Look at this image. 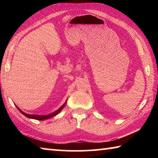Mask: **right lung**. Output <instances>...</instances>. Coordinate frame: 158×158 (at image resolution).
I'll return each instance as SVG.
<instances>
[{"instance_id": "add662e5", "label": "right lung", "mask_w": 158, "mask_h": 158, "mask_svg": "<svg viewBox=\"0 0 158 158\" xmlns=\"http://www.w3.org/2000/svg\"><path fill=\"white\" fill-rule=\"evenodd\" d=\"M66 102L67 101L65 102V103L63 104V105L60 106V107L58 109V110L55 111L54 112H53V113L50 114H48V115H33V114H26L24 113V112L22 111L21 110V109L18 107L17 106V108L18 109V110L19 111L21 114H22L23 115H24L25 116L29 118H32V119H35V120H39V121H43V120H46V119H48V118H50L52 117H53L55 116H56V115L58 114H59L60 112L62 111V109L64 108V106H65V105H66Z\"/></svg>"}]
</instances>
